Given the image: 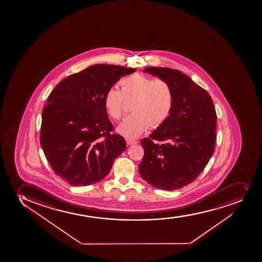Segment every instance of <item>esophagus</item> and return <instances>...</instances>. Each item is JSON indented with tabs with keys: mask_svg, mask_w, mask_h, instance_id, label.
Here are the masks:
<instances>
[{
	"mask_svg": "<svg viewBox=\"0 0 262 262\" xmlns=\"http://www.w3.org/2000/svg\"><path fill=\"white\" fill-rule=\"evenodd\" d=\"M128 145H133V144H138V141L135 140H126Z\"/></svg>",
	"mask_w": 262,
	"mask_h": 262,
	"instance_id": "34e87169",
	"label": "esophagus"
}]
</instances>
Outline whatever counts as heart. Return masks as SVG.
<instances>
[{"mask_svg":"<svg viewBox=\"0 0 262 262\" xmlns=\"http://www.w3.org/2000/svg\"><path fill=\"white\" fill-rule=\"evenodd\" d=\"M120 91L109 88L104 96V110L113 120H121L126 103H133L129 116L118 128L127 138H138L148 128L162 126L174 107V92L167 81L135 73L119 82Z\"/></svg>","mask_w":262,"mask_h":262,"instance_id":"obj_1","label":"heart"}]
</instances>
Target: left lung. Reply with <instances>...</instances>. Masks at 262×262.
<instances>
[{"instance_id": "left-lung-1", "label": "left lung", "mask_w": 262, "mask_h": 262, "mask_svg": "<svg viewBox=\"0 0 262 262\" xmlns=\"http://www.w3.org/2000/svg\"><path fill=\"white\" fill-rule=\"evenodd\" d=\"M144 72L168 82L174 101L167 121L141 141L144 155L139 174L158 189H182L196 180L214 153V103L205 89L180 71L149 67Z\"/></svg>"}]
</instances>
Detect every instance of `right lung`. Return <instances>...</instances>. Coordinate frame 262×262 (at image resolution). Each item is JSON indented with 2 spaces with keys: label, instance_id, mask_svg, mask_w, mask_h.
Segmentation results:
<instances>
[{
  "label": "right lung",
  "instance_id": "1",
  "mask_svg": "<svg viewBox=\"0 0 262 262\" xmlns=\"http://www.w3.org/2000/svg\"><path fill=\"white\" fill-rule=\"evenodd\" d=\"M136 68L91 66L57 84L44 107L40 145L57 176L73 186H88L106 177L126 149L104 110V93Z\"/></svg>",
  "mask_w": 262,
  "mask_h": 262
}]
</instances>
